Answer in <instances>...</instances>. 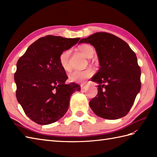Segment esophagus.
I'll list each match as a JSON object with an SVG mask.
<instances>
[{
	"instance_id": "1",
	"label": "esophagus",
	"mask_w": 157,
	"mask_h": 157,
	"mask_svg": "<svg viewBox=\"0 0 157 157\" xmlns=\"http://www.w3.org/2000/svg\"><path fill=\"white\" fill-rule=\"evenodd\" d=\"M86 88V85H81V89L82 90H85Z\"/></svg>"
}]
</instances>
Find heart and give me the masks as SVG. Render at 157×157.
<instances>
[{
    "instance_id": "heart-1",
    "label": "heart",
    "mask_w": 157,
    "mask_h": 157,
    "mask_svg": "<svg viewBox=\"0 0 157 157\" xmlns=\"http://www.w3.org/2000/svg\"><path fill=\"white\" fill-rule=\"evenodd\" d=\"M79 50L82 54L87 58H91L94 55V48L89 44H82L79 46ZM70 51L69 50L64 51L59 55V63L63 70L65 71H69L71 70V66L69 63ZM94 74V71L91 68H87L84 70H76L73 71L69 75V81L72 82H84Z\"/></svg>"
}]
</instances>
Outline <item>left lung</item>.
I'll return each mask as SVG.
<instances>
[{"instance_id":"8db88e82","label":"left lung","mask_w":157,"mask_h":157,"mask_svg":"<svg viewBox=\"0 0 157 157\" xmlns=\"http://www.w3.org/2000/svg\"><path fill=\"white\" fill-rule=\"evenodd\" d=\"M79 43L96 49L100 67L91 81L98 83V94L90 101L95 114L106 119L125 116L141 88V69L135 52L122 39L106 32H96Z\"/></svg>"}]
</instances>
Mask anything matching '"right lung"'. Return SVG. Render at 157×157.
I'll return each mask as SVG.
<instances>
[{
    "instance_id": "obj_1",
    "label": "right lung",
    "mask_w": 157,
    "mask_h": 157,
    "mask_svg": "<svg viewBox=\"0 0 157 157\" xmlns=\"http://www.w3.org/2000/svg\"><path fill=\"white\" fill-rule=\"evenodd\" d=\"M48 35L29 46L17 63L16 97L25 115L40 125L58 121L67 111L70 97L80 86L66 84L68 77L59 55L79 40Z\"/></svg>"
}]
</instances>
